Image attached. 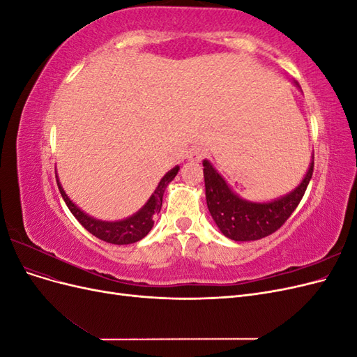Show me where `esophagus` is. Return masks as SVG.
<instances>
[{
    "mask_svg": "<svg viewBox=\"0 0 357 357\" xmlns=\"http://www.w3.org/2000/svg\"><path fill=\"white\" fill-rule=\"evenodd\" d=\"M205 155H207V152H205L202 147H193V149L189 150L188 159L190 162H201L205 158Z\"/></svg>",
    "mask_w": 357,
    "mask_h": 357,
    "instance_id": "esophagus-1",
    "label": "esophagus"
}]
</instances>
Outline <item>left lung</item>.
<instances>
[{"label":"left lung","instance_id":"8db88e82","mask_svg":"<svg viewBox=\"0 0 357 357\" xmlns=\"http://www.w3.org/2000/svg\"><path fill=\"white\" fill-rule=\"evenodd\" d=\"M298 88L299 84L294 82ZM205 199L214 223L226 238L234 241H256L271 235L290 218L307 190L314 168L311 158L307 174L299 185L286 195L273 201L256 202L241 198L228 185L211 162L204 159Z\"/></svg>","mask_w":357,"mask_h":357}]
</instances>
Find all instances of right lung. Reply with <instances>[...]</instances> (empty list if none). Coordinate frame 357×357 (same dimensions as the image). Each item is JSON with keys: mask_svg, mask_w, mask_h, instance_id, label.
I'll use <instances>...</instances> for the list:
<instances>
[{"mask_svg": "<svg viewBox=\"0 0 357 357\" xmlns=\"http://www.w3.org/2000/svg\"><path fill=\"white\" fill-rule=\"evenodd\" d=\"M178 169H180V167L176 165L174 168L169 169L164 177L160 178L155 192L150 195L147 202L137 213L129 215V218H126V219L114 220V222L100 220V219L92 218V215H89V214H86L80 207H77V205H75L68 198L66 190H63V188L61 185L58 176H56V181H58V188H59L61 195H62L63 201H66L67 207L70 208L74 218L80 222V225L86 231H89L92 235L96 236V238H100L105 243L123 245V244H132V243L143 240L144 236L150 231H152L153 225H155L153 218H155V214H158L160 211L164 192L169 183L177 176Z\"/></svg>", "mask_w": 357, "mask_h": 357, "instance_id": "1", "label": "right lung"}]
</instances>
